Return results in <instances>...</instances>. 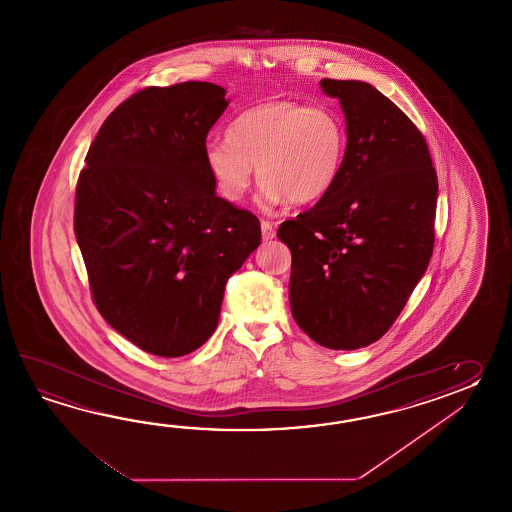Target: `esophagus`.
Segmentation results:
<instances>
[{
    "label": "esophagus",
    "mask_w": 512,
    "mask_h": 512,
    "mask_svg": "<svg viewBox=\"0 0 512 512\" xmlns=\"http://www.w3.org/2000/svg\"><path fill=\"white\" fill-rule=\"evenodd\" d=\"M276 236V229H274V225H272L271 221H261V238L265 241L272 240Z\"/></svg>",
    "instance_id": "34e87169"
}]
</instances>
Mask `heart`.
Masks as SVG:
<instances>
[{
    "instance_id": "heart-1",
    "label": "heart",
    "mask_w": 512,
    "mask_h": 512,
    "mask_svg": "<svg viewBox=\"0 0 512 512\" xmlns=\"http://www.w3.org/2000/svg\"><path fill=\"white\" fill-rule=\"evenodd\" d=\"M346 126L333 109L267 100L245 109L227 139L205 144V164L219 196L238 203L256 174L258 203L307 205L333 188L346 155Z\"/></svg>"
}]
</instances>
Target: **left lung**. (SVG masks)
I'll use <instances>...</instances> for the list:
<instances>
[{"mask_svg":"<svg viewBox=\"0 0 512 512\" xmlns=\"http://www.w3.org/2000/svg\"><path fill=\"white\" fill-rule=\"evenodd\" d=\"M346 117V155L315 207L283 221L296 324L329 349L370 346L401 315L434 251L435 175L425 137L379 89L320 80Z\"/></svg>","mask_w":512,"mask_h":512,"instance_id":"left-lung-1","label":"left lung"}]
</instances>
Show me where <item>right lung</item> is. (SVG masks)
Returning <instances> with one entry per match:
<instances>
[{
    "label": "right lung",
    "instance_id": "1",
    "mask_svg": "<svg viewBox=\"0 0 512 512\" xmlns=\"http://www.w3.org/2000/svg\"><path fill=\"white\" fill-rule=\"evenodd\" d=\"M210 82L146 87L89 146L75 236L98 313L135 346L183 357L216 331L225 283L260 245V221L216 194L210 128L229 106Z\"/></svg>",
    "mask_w": 512,
    "mask_h": 512
}]
</instances>
